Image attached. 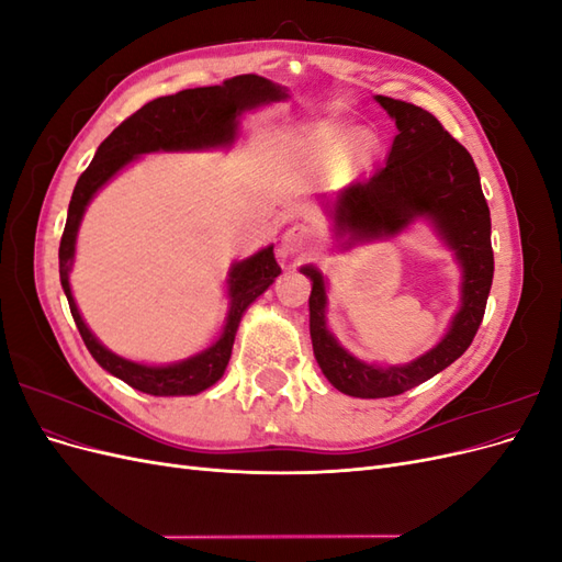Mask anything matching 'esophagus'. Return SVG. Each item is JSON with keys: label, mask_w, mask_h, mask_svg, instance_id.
I'll return each instance as SVG.
<instances>
[{"label": "esophagus", "mask_w": 562, "mask_h": 562, "mask_svg": "<svg viewBox=\"0 0 562 562\" xmlns=\"http://www.w3.org/2000/svg\"><path fill=\"white\" fill-rule=\"evenodd\" d=\"M312 246H314V232L307 225H293L281 239L283 252H304Z\"/></svg>", "instance_id": "obj_1"}]
</instances>
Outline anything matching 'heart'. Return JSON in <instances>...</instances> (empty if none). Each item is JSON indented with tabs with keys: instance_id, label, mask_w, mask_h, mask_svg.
<instances>
[{
	"instance_id": "heart-1",
	"label": "heart",
	"mask_w": 562,
	"mask_h": 562,
	"mask_svg": "<svg viewBox=\"0 0 562 562\" xmlns=\"http://www.w3.org/2000/svg\"><path fill=\"white\" fill-rule=\"evenodd\" d=\"M318 145H342V138H339V135H335V138H323V140H318ZM372 138L368 133H361L359 138L353 140V151H356V157L359 159H366L370 151H372Z\"/></svg>"
}]
</instances>
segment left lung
I'll return each instance as SVG.
<instances>
[{"instance_id":"left-lung-1","label":"left lung","mask_w":562,"mask_h":562,"mask_svg":"<svg viewBox=\"0 0 562 562\" xmlns=\"http://www.w3.org/2000/svg\"><path fill=\"white\" fill-rule=\"evenodd\" d=\"M394 119L398 135L384 168L337 194L330 215L337 236L359 241L386 239L429 220L436 234L462 265V304L440 342L405 366H375L351 356L326 323V279L314 265L300 271L312 281L310 333L316 363L328 382L356 398H389L438 375L473 342L485 314L495 258L490 244V209L479 168L469 151L440 126L438 119L405 100L375 95Z\"/></svg>"}]
</instances>
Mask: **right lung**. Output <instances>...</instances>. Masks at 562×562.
Segmentation results:
<instances>
[{
  "label": "right lung",
  "mask_w": 562,
  "mask_h": 562,
  "mask_svg": "<svg viewBox=\"0 0 562 562\" xmlns=\"http://www.w3.org/2000/svg\"><path fill=\"white\" fill-rule=\"evenodd\" d=\"M285 89L277 87L258 75H239L225 79L220 87L184 89L176 95H164L143 105L119 124L108 138L100 143L93 161L89 164L75 184L67 223L60 239V283L70 302L72 318L79 328L83 345L91 351L100 368L110 375L124 380L128 386L151 396H194L199 391L213 386L225 375L229 363L234 335L239 330L244 312L258 300L267 288L281 274L274 258V246L258 250L250 258L234 262L227 279L229 312L225 328L215 342L190 359L168 366H145L122 359L108 347L98 342V337L83 323L70 288V269L75 260L77 232L83 211L95 196L100 187L108 184L124 166L149 151H184V149H211L229 147L239 128V116L260 105L285 100Z\"/></svg>",
  "instance_id": "obj_1"
}]
</instances>
